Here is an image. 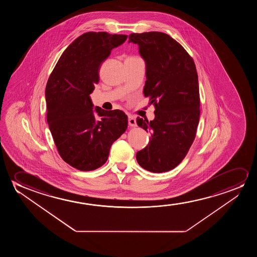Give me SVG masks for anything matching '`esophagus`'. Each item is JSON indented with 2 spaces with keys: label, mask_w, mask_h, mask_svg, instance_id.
<instances>
[{
  "label": "esophagus",
  "mask_w": 257,
  "mask_h": 257,
  "mask_svg": "<svg viewBox=\"0 0 257 257\" xmlns=\"http://www.w3.org/2000/svg\"><path fill=\"white\" fill-rule=\"evenodd\" d=\"M128 124L131 127L137 126V122H136V119L134 118V116H130L128 117Z\"/></svg>",
  "instance_id": "1"
}]
</instances>
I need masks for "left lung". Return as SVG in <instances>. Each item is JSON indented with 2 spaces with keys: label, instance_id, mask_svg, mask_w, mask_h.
I'll return each instance as SVG.
<instances>
[{
  "label": "left lung",
  "instance_id": "1",
  "mask_svg": "<svg viewBox=\"0 0 257 257\" xmlns=\"http://www.w3.org/2000/svg\"><path fill=\"white\" fill-rule=\"evenodd\" d=\"M146 62L145 96L155 104V119L137 118L139 126L151 133L146 148L136 159L153 173L175 169L186 156L200 115L197 69L192 58L179 43L163 32L132 33Z\"/></svg>",
  "mask_w": 257,
  "mask_h": 257
}]
</instances>
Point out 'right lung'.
Masks as SVG:
<instances>
[{"label": "right lung", "mask_w": 257, "mask_h": 257, "mask_svg": "<svg viewBox=\"0 0 257 257\" xmlns=\"http://www.w3.org/2000/svg\"><path fill=\"white\" fill-rule=\"evenodd\" d=\"M126 35L86 32L64 51L46 88L47 123L64 162L81 171L103 165L109 148L125 132L122 110L93 109L89 95L98 83L99 69Z\"/></svg>", "instance_id": "right-lung-1"}]
</instances>
